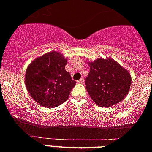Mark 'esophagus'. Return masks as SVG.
Here are the masks:
<instances>
[{"instance_id":"1","label":"esophagus","mask_w":152,"mask_h":152,"mask_svg":"<svg viewBox=\"0 0 152 152\" xmlns=\"http://www.w3.org/2000/svg\"><path fill=\"white\" fill-rule=\"evenodd\" d=\"M77 82L80 83V84H83V83L84 82V78H80V80H77Z\"/></svg>"}]
</instances>
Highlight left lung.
<instances>
[{
    "label": "left lung",
    "mask_w": 152,
    "mask_h": 152,
    "mask_svg": "<svg viewBox=\"0 0 152 152\" xmlns=\"http://www.w3.org/2000/svg\"><path fill=\"white\" fill-rule=\"evenodd\" d=\"M86 89L95 103L109 107L119 103L129 91L131 75L114 60L98 58L90 62Z\"/></svg>",
    "instance_id": "obj_1"
}]
</instances>
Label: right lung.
Here are the masks:
<instances>
[{
	"mask_svg": "<svg viewBox=\"0 0 152 152\" xmlns=\"http://www.w3.org/2000/svg\"><path fill=\"white\" fill-rule=\"evenodd\" d=\"M66 64L67 59L59 52H51L37 58L28 66L26 89L39 104L53 108L67 100L76 81L65 70Z\"/></svg>",
	"mask_w": 152,
	"mask_h": 152,
	"instance_id": "obj_1",
	"label": "right lung"
}]
</instances>
